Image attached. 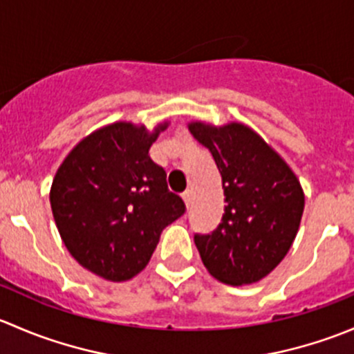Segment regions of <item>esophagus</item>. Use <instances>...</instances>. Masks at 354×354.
Returning <instances> with one entry per match:
<instances>
[{
  "mask_svg": "<svg viewBox=\"0 0 354 354\" xmlns=\"http://www.w3.org/2000/svg\"><path fill=\"white\" fill-rule=\"evenodd\" d=\"M181 197H183L185 203H187V207H190V203H192V192L190 190L183 192V194H181Z\"/></svg>",
  "mask_w": 354,
  "mask_h": 354,
  "instance_id": "34e87169",
  "label": "esophagus"
}]
</instances>
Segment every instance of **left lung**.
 Masks as SVG:
<instances>
[{"mask_svg": "<svg viewBox=\"0 0 354 354\" xmlns=\"http://www.w3.org/2000/svg\"><path fill=\"white\" fill-rule=\"evenodd\" d=\"M188 130L210 151L224 190V214L210 234H195L210 276L231 286L272 272L298 233L305 195L284 159L243 123L192 121Z\"/></svg>", "mask_w": 354, "mask_h": 354, "instance_id": "8db88e82", "label": "left lung"}]
</instances>
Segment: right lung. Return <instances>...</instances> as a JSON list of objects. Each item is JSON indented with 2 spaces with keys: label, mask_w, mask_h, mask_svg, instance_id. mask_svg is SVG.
Here are the masks:
<instances>
[{
  "label": "right lung",
  "mask_w": 354,
  "mask_h": 354,
  "mask_svg": "<svg viewBox=\"0 0 354 354\" xmlns=\"http://www.w3.org/2000/svg\"><path fill=\"white\" fill-rule=\"evenodd\" d=\"M116 121L78 142L51 185L53 216L75 260L102 279L121 283L145 269L160 233L185 214L167 190L166 171L149 149L167 128Z\"/></svg>",
  "instance_id": "1"
}]
</instances>
